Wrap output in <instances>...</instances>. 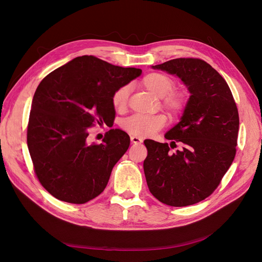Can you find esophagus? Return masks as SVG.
Listing matches in <instances>:
<instances>
[{
    "mask_svg": "<svg viewBox=\"0 0 262 262\" xmlns=\"http://www.w3.org/2000/svg\"><path fill=\"white\" fill-rule=\"evenodd\" d=\"M130 141H132V143H141L143 140H142V138H140V137L132 136L130 137Z\"/></svg>",
    "mask_w": 262,
    "mask_h": 262,
    "instance_id": "34e87169",
    "label": "esophagus"
}]
</instances>
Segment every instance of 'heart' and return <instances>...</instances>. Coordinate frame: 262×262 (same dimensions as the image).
<instances>
[{"instance_id":"heart-1","label":"heart","mask_w":262,"mask_h":262,"mask_svg":"<svg viewBox=\"0 0 262 262\" xmlns=\"http://www.w3.org/2000/svg\"><path fill=\"white\" fill-rule=\"evenodd\" d=\"M142 84L156 98H160L161 106L170 116L177 117L184 113L188 104V96L184 91L172 90L174 88V80L170 76L159 72L149 73L142 79ZM129 91L128 85H123L114 92L112 102L117 110L125 108ZM166 121L167 119L163 115H135L124 120L121 126L132 135L146 136L159 130L166 124Z\"/></svg>"}]
</instances>
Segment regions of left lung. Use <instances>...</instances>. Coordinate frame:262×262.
Instances as JSON below:
<instances>
[{"mask_svg":"<svg viewBox=\"0 0 262 262\" xmlns=\"http://www.w3.org/2000/svg\"><path fill=\"white\" fill-rule=\"evenodd\" d=\"M152 68L180 77L191 95L181 121L164 135L170 145L144 141L146 184L163 204L193 205L212 193L235 158L238 108L225 79L202 59L176 58ZM175 142L182 148L171 152Z\"/></svg>","mask_w":262,"mask_h":262,"instance_id":"1","label":"left lung"}]
</instances>
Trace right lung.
<instances>
[{
    "label": "right lung",
    "mask_w": 262,
    "mask_h": 262,
    "mask_svg": "<svg viewBox=\"0 0 262 262\" xmlns=\"http://www.w3.org/2000/svg\"><path fill=\"white\" fill-rule=\"evenodd\" d=\"M141 72L84 55L41 80L32 102L27 146L37 178L54 198L85 204L104 191L130 139L125 132L110 129L102 143H89L88 129L114 122V92Z\"/></svg>",
    "instance_id": "add662e5"
}]
</instances>
